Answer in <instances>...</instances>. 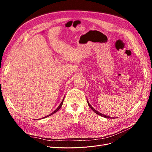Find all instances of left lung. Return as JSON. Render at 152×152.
Returning <instances> with one entry per match:
<instances>
[{
	"instance_id": "1",
	"label": "left lung",
	"mask_w": 152,
	"mask_h": 152,
	"mask_svg": "<svg viewBox=\"0 0 152 152\" xmlns=\"http://www.w3.org/2000/svg\"><path fill=\"white\" fill-rule=\"evenodd\" d=\"M87 103H88V105L89 106V107L93 110V111L94 112H95L96 114H98V115H101L102 117H105V118H112V117H109V116H107V115H103V114H102V113H99V112H98V111H96V110H94L93 107H91V105L89 104V103L88 102V101H87Z\"/></svg>"
}]
</instances>
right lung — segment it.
Segmentation results:
<instances>
[{"mask_svg": "<svg viewBox=\"0 0 152 152\" xmlns=\"http://www.w3.org/2000/svg\"><path fill=\"white\" fill-rule=\"evenodd\" d=\"M63 100L62 101V102H61V104H59V107L56 109V110H54V111L53 112V113H50V115H47V116H45V117H43V118H45V117H49V116H50V115H53V114H54V113H56V112H57L58 111V110H59V108H60L61 107V106H62V104H63Z\"/></svg>", "mask_w": 152, "mask_h": 152, "instance_id": "1", "label": "right lung"}]
</instances>
